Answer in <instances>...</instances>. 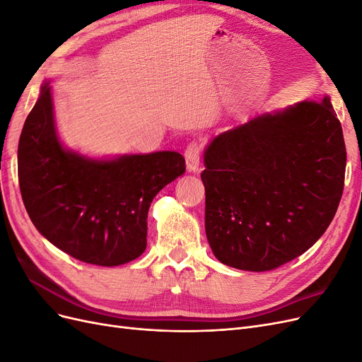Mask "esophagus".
<instances>
[{"label": "esophagus", "mask_w": 362, "mask_h": 362, "mask_svg": "<svg viewBox=\"0 0 362 362\" xmlns=\"http://www.w3.org/2000/svg\"><path fill=\"white\" fill-rule=\"evenodd\" d=\"M185 157V164H187V170L189 172H198L199 170V161H201V146L196 141H192V144L187 146L184 152Z\"/></svg>", "instance_id": "1"}]
</instances>
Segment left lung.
Instances as JSON below:
<instances>
[{"label":"left lung","mask_w":362,"mask_h":362,"mask_svg":"<svg viewBox=\"0 0 362 362\" xmlns=\"http://www.w3.org/2000/svg\"><path fill=\"white\" fill-rule=\"evenodd\" d=\"M204 166L205 233L218 261L266 272L298 258L323 235L343 194L346 145L331 98L216 136Z\"/></svg>","instance_id":"left-lung-1"}]
</instances>
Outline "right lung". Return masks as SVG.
Instances as JSON below:
<instances>
[{"label": "right lung", "mask_w": 362, "mask_h": 362, "mask_svg": "<svg viewBox=\"0 0 362 362\" xmlns=\"http://www.w3.org/2000/svg\"><path fill=\"white\" fill-rule=\"evenodd\" d=\"M184 172L175 151L95 158L64 146L49 81L19 137V189L33 225L89 264L113 267L144 254L151 202Z\"/></svg>", "instance_id": "obj_1"}]
</instances>
